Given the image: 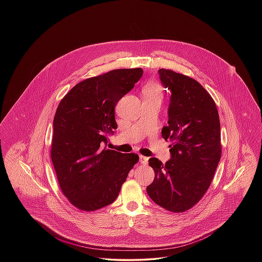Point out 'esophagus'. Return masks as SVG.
<instances>
[{
  "label": "esophagus",
  "mask_w": 262,
  "mask_h": 262,
  "mask_svg": "<svg viewBox=\"0 0 262 262\" xmlns=\"http://www.w3.org/2000/svg\"><path fill=\"white\" fill-rule=\"evenodd\" d=\"M147 161H148V157H145V156H142V155L140 156V158H139L140 164H146Z\"/></svg>",
  "instance_id": "obj_1"
}]
</instances>
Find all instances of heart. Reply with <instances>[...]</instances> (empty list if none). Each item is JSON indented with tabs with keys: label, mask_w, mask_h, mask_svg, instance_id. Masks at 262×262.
I'll return each mask as SVG.
<instances>
[{
	"label": "heart",
	"mask_w": 262,
	"mask_h": 262,
	"mask_svg": "<svg viewBox=\"0 0 262 262\" xmlns=\"http://www.w3.org/2000/svg\"><path fill=\"white\" fill-rule=\"evenodd\" d=\"M143 97L144 99H157L161 101L163 98L162 86L157 82L150 81L143 89Z\"/></svg>",
	"instance_id": "obj_1"
}]
</instances>
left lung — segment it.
<instances>
[{
    "label": "left lung",
    "mask_w": 262,
    "mask_h": 262,
    "mask_svg": "<svg viewBox=\"0 0 262 262\" xmlns=\"http://www.w3.org/2000/svg\"><path fill=\"white\" fill-rule=\"evenodd\" d=\"M171 91L168 125L161 130L172 142L171 158L165 164L155 157L149 165L155 172L146 190L150 199L172 213H184L204 196L219 164L221 126L211 95L195 79L171 70L158 71Z\"/></svg>",
    "instance_id": "1"
}]
</instances>
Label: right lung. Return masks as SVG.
<instances>
[{"instance_id":"1","label":"right lung","mask_w":262,"mask_h":262,"mask_svg":"<svg viewBox=\"0 0 262 262\" xmlns=\"http://www.w3.org/2000/svg\"><path fill=\"white\" fill-rule=\"evenodd\" d=\"M143 75L120 69L86 78L62 98L53 119L50 156L62 193L80 211L100 210L116 200L135 153L105 147L117 129L115 107Z\"/></svg>"}]
</instances>
